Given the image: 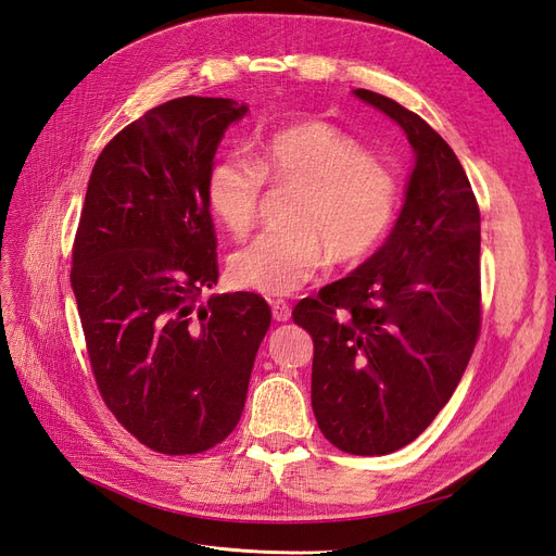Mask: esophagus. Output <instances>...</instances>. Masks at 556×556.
<instances>
[{"instance_id": "esophagus-1", "label": "esophagus", "mask_w": 556, "mask_h": 556, "mask_svg": "<svg viewBox=\"0 0 556 556\" xmlns=\"http://www.w3.org/2000/svg\"><path fill=\"white\" fill-rule=\"evenodd\" d=\"M273 316L279 323H286L291 318V304L286 300H273Z\"/></svg>"}]
</instances>
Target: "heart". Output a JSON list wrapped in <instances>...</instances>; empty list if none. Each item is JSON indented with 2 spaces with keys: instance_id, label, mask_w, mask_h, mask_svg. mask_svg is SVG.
Instances as JSON below:
<instances>
[{
  "instance_id": "b5f03b06",
  "label": "heart",
  "mask_w": 556,
  "mask_h": 556,
  "mask_svg": "<svg viewBox=\"0 0 556 556\" xmlns=\"http://www.w3.org/2000/svg\"><path fill=\"white\" fill-rule=\"evenodd\" d=\"M265 185L291 192L286 231L263 233L229 261L236 286L265 295H289L327 261L357 265L392 231L401 182L357 139L318 118L275 130L254 162L217 160L205 176V203L236 238L258 222Z\"/></svg>"
}]
</instances>
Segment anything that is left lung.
I'll return each mask as SVG.
<instances>
[{
  "label": "left lung",
  "mask_w": 556,
  "mask_h": 556,
  "mask_svg": "<svg viewBox=\"0 0 556 556\" xmlns=\"http://www.w3.org/2000/svg\"><path fill=\"white\" fill-rule=\"evenodd\" d=\"M417 164L380 250L293 320L314 339L312 405L320 433L353 456L417 440L465 374L481 332V213L463 164L428 123L376 91Z\"/></svg>",
  "instance_id": "1"
}]
</instances>
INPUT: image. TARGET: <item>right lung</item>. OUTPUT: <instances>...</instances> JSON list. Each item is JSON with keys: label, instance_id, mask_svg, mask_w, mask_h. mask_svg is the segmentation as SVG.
<instances>
[{"label": "right lung", "instance_id": "obj_1", "mask_svg": "<svg viewBox=\"0 0 556 556\" xmlns=\"http://www.w3.org/2000/svg\"><path fill=\"white\" fill-rule=\"evenodd\" d=\"M244 112L201 96L149 110L98 155L79 215L71 283L98 392L157 454H201L233 433L273 320L256 293L197 304L219 275L205 176Z\"/></svg>", "mask_w": 556, "mask_h": 556}]
</instances>
